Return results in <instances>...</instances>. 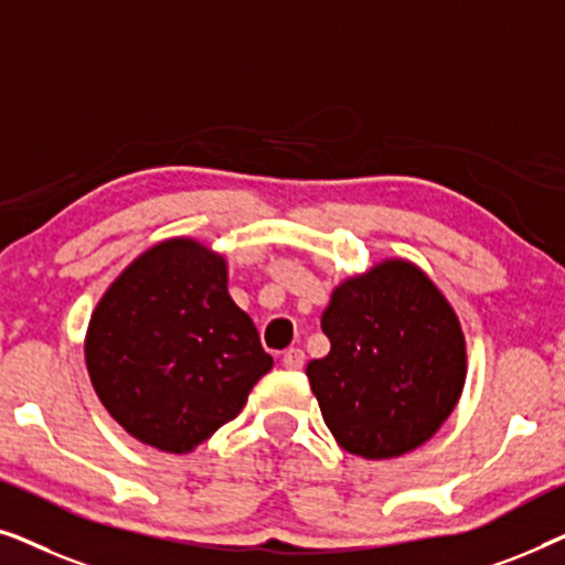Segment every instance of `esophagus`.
I'll list each match as a JSON object with an SVG mask.
<instances>
[{"instance_id": "1", "label": "esophagus", "mask_w": 565, "mask_h": 565, "mask_svg": "<svg viewBox=\"0 0 565 565\" xmlns=\"http://www.w3.org/2000/svg\"><path fill=\"white\" fill-rule=\"evenodd\" d=\"M303 362H306V354L303 350H298V347H290V350L282 354V365L288 370H300L303 367Z\"/></svg>"}]
</instances>
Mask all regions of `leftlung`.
Listing matches in <instances>:
<instances>
[{"label":"left lung","instance_id":"left-lung-1","mask_svg":"<svg viewBox=\"0 0 565 565\" xmlns=\"http://www.w3.org/2000/svg\"><path fill=\"white\" fill-rule=\"evenodd\" d=\"M327 358L306 373L342 450L391 460L450 419L468 375L460 319L414 262L388 257L331 290Z\"/></svg>","mask_w":565,"mask_h":565}]
</instances>
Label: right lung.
Masks as SVG:
<instances>
[{
  "label": "right lung",
  "instance_id": "obj_1",
  "mask_svg": "<svg viewBox=\"0 0 565 565\" xmlns=\"http://www.w3.org/2000/svg\"><path fill=\"white\" fill-rule=\"evenodd\" d=\"M99 404L161 452L188 455L242 412L273 358L228 296V262L190 236L149 246L103 292L84 334Z\"/></svg>",
  "mask_w": 565,
  "mask_h": 565
}]
</instances>
